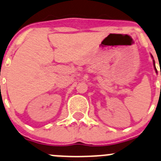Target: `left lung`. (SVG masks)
I'll return each mask as SVG.
<instances>
[{
  "label": "left lung",
  "mask_w": 161,
  "mask_h": 161,
  "mask_svg": "<svg viewBox=\"0 0 161 161\" xmlns=\"http://www.w3.org/2000/svg\"><path fill=\"white\" fill-rule=\"evenodd\" d=\"M153 64L155 65V61H154V60H153Z\"/></svg>",
  "instance_id": "obj_1"
}]
</instances>
